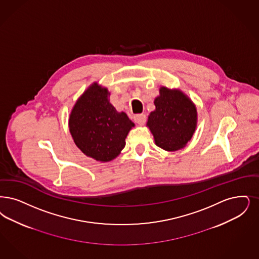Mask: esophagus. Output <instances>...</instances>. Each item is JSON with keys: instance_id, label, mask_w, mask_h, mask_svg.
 I'll list each match as a JSON object with an SVG mask.
<instances>
[{"instance_id": "1", "label": "esophagus", "mask_w": 259, "mask_h": 259, "mask_svg": "<svg viewBox=\"0 0 259 259\" xmlns=\"http://www.w3.org/2000/svg\"><path fill=\"white\" fill-rule=\"evenodd\" d=\"M134 120L135 122L138 124H145V121H146V116H145V114H136L134 115Z\"/></svg>"}]
</instances>
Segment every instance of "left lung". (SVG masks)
<instances>
[{"mask_svg": "<svg viewBox=\"0 0 259 259\" xmlns=\"http://www.w3.org/2000/svg\"><path fill=\"white\" fill-rule=\"evenodd\" d=\"M155 110L146 122L153 135L155 145L174 152L186 146L197 129L196 105L178 89L161 87L154 99Z\"/></svg>", "mask_w": 259, "mask_h": 259, "instance_id": "1", "label": "left lung"}]
</instances>
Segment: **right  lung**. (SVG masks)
<instances>
[{"mask_svg": "<svg viewBox=\"0 0 259 259\" xmlns=\"http://www.w3.org/2000/svg\"><path fill=\"white\" fill-rule=\"evenodd\" d=\"M109 97L108 89L94 82L78 98L68 118L75 145L84 155L103 163L120 154L135 126L124 112L115 110Z\"/></svg>", "mask_w": 259, "mask_h": 259, "instance_id": "1", "label": "right lung"}]
</instances>
